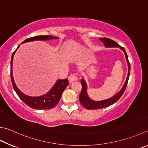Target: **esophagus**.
I'll list each match as a JSON object with an SVG mask.
<instances>
[{"mask_svg": "<svg viewBox=\"0 0 148 148\" xmlns=\"http://www.w3.org/2000/svg\"><path fill=\"white\" fill-rule=\"evenodd\" d=\"M77 79H78V78L75 74H71V75H69V76L68 77L69 82L70 83L73 82V81H75V80H77Z\"/></svg>", "mask_w": 148, "mask_h": 148, "instance_id": "obj_1", "label": "esophagus"}]
</instances>
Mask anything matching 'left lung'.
<instances>
[{
  "label": "left lung",
  "instance_id": "obj_1",
  "mask_svg": "<svg viewBox=\"0 0 148 148\" xmlns=\"http://www.w3.org/2000/svg\"><path fill=\"white\" fill-rule=\"evenodd\" d=\"M99 39L104 43L106 47H119V48L123 50L125 55H126V60L128 64V75L126 82H125L124 85L123 86V87H122V90L120 91L117 94H116L115 96L111 97V98L104 100H102V101H93V100H92L91 99L89 98L87 95V92H86V89H87L86 83L85 82V80H84V79H82L81 80H80V82H81L82 84V90L79 95V100L80 104H81L85 108L88 109V110H98V109L104 108L110 106L113 104L114 103H115L116 101H118L119 99L121 98L122 95L124 93L125 90H126L130 74V63L129 62V60H128L126 50H125L123 47L119 45L115 41L111 40L110 38L104 37L99 38Z\"/></svg>",
  "mask_w": 148,
  "mask_h": 148
}]
</instances>
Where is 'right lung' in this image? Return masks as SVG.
Here are the masks:
<instances>
[{"label": "right lung", "instance_id": "obj_1", "mask_svg": "<svg viewBox=\"0 0 148 148\" xmlns=\"http://www.w3.org/2000/svg\"><path fill=\"white\" fill-rule=\"evenodd\" d=\"M52 38H57L53 37L51 35L36 36V37L27 38V39L22 42V44L29 41L49 40L52 39ZM18 47L19 46L17 47V48L13 51L12 56V59H11V80H12L14 90L15 91L16 93L17 94L19 98H20L25 104L33 109H36V110H49V109H51L53 108H54L55 106H56V105L58 104V101H59L61 96H62L63 91H64L65 88L69 84L68 79L57 80V81L53 87L51 89V90H50L48 93H46L43 96L38 97H32L24 95L23 93H22V92L18 90V88L16 86L15 82H14L12 74V64L13 55L15 54V53L16 52V49H18Z\"/></svg>", "mask_w": 148, "mask_h": 148}]
</instances>
